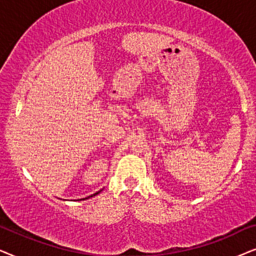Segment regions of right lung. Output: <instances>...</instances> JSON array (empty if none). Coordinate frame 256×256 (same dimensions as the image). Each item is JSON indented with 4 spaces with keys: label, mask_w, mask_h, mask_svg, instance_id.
<instances>
[{
    "label": "right lung",
    "mask_w": 256,
    "mask_h": 256,
    "mask_svg": "<svg viewBox=\"0 0 256 256\" xmlns=\"http://www.w3.org/2000/svg\"><path fill=\"white\" fill-rule=\"evenodd\" d=\"M100 192L94 193V194H92V196H88V198H91V196H97V194H98V193H100ZM88 198H85V199H88Z\"/></svg>",
    "instance_id": "add662e5"
}]
</instances>
